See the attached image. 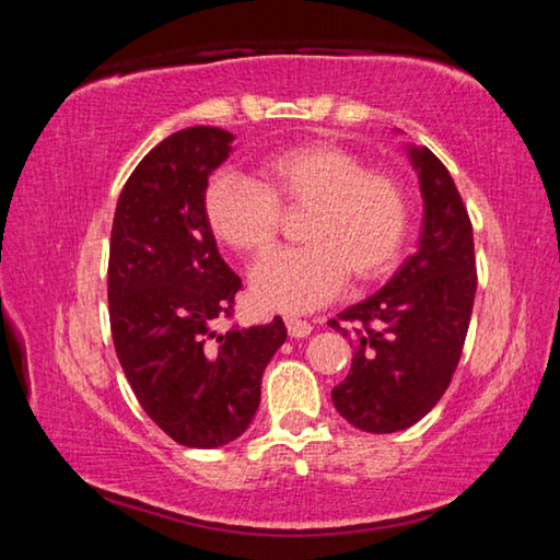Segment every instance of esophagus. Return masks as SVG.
Segmentation results:
<instances>
[{"mask_svg":"<svg viewBox=\"0 0 560 560\" xmlns=\"http://www.w3.org/2000/svg\"><path fill=\"white\" fill-rule=\"evenodd\" d=\"M287 330L291 338H306V336H311L314 326H311L308 320H301V318H287Z\"/></svg>","mask_w":560,"mask_h":560,"instance_id":"1","label":"esophagus"}]
</instances>
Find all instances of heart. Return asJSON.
Masks as SVG:
<instances>
[{
    "label": "heart",
    "mask_w": 560,
    "mask_h": 560,
    "mask_svg": "<svg viewBox=\"0 0 560 560\" xmlns=\"http://www.w3.org/2000/svg\"><path fill=\"white\" fill-rule=\"evenodd\" d=\"M281 210H306L303 246L281 252L254 271L252 293L264 308L308 311L346 281L385 277L400 257L410 205L405 185L387 170L334 143H303L259 160L257 183L222 170L205 187L207 226L246 259L273 249Z\"/></svg>",
    "instance_id": "obj_1"
}]
</instances>
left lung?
Masks as SVG:
<instances>
[{
    "label": "left lung",
    "mask_w": 560,
    "mask_h": 560,
    "mask_svg": "<svg viewBox=\"0 0 560 560\" xmlns=\"http://www.w3.org/2000/svg\"><path fill=\"white\" fill-rule=\"evenodd\" d=\"M407 155L424 202L420 246L381 291L328 320L355 350L330 397L353 428L373 434L412 428L440 402L477 293L471 222L450 170L428 148L407 145Z\"/></svg>",
    "instance_id": "1"
}]
</instances>
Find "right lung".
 Returning <instances> with one entry per match:
<instances>
[{
    "mask_svg": "<svg viewBox=\"0 0 560 560\" xmlns=\"http://www.w3.org/2000/svg\"><path fill=\"white\" fill-rule=\"evenodd\" d=\"M232 132L177 130L132 170L110 232L108 306L118 360L138 402L177 444L214 450L249 428L261 375L287 340L267 326L220 330L242 279L226 267L202 212Z\"/></svg>",
    "mask_w": 560,
    "mask_h": 560,
    "instance_id": "obj_1",
    "label": "right lung"
}]
</instances>
